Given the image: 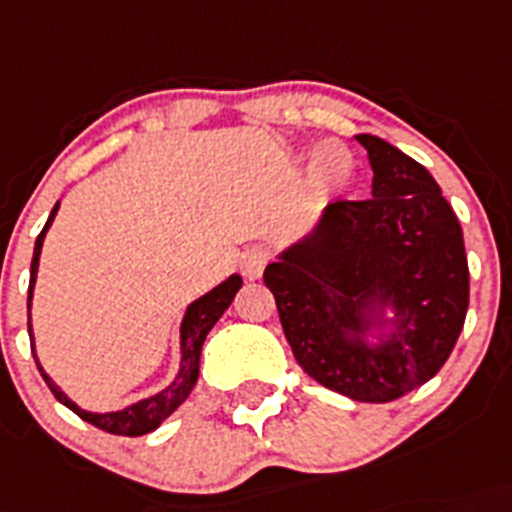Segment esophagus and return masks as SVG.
I'll return each instance as SVG.
<instances>
[{
	"instance_id": "obj_1",
	"label": "esophagus",
	"mask_w": 512,
	"mask_h": 512,
	"mask_svg": "<svg viewBox=\"0 0 512 512\" xmlns=\"http://www.w3.org/2000/svg\"><path fill=\"white\" fill-rule=\"evenodd\" d=\"M267 262H270V250L255 245V247H250V250H245V255H242V260H240V267L247 278L257 280L262 272H265Z\"/></svg>"
}]
</instances>
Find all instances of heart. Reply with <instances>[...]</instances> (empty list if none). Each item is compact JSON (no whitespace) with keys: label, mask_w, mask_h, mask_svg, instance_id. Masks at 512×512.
Segmentation results:
<instances>
[{"label":"heart","mask_w":512,"mask_h":512,"mask_svg":"<svg viewBox=\"0 0 512 512\" xmlns=\"http://www.w3.org/2000/svg\"><path fill=\"white\" fill-rule=\"evenodd\" d=\"M318 164H321V169L326 171V174H346L348 169V156L343 148L333 146V143H328V146H323L321 151H318Z\"/></svg>","instance_id":"b5f03b06"}]
</instances>
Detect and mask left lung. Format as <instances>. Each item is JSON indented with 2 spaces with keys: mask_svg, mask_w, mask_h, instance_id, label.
<instances>
[{
  "mask_svg": "<svg viewBox=\"0 0 512 512\" xmlns=\"http://www.w3.org/2000/svg\"><path fill=\"white\" fill-rule=\"evenodd\" d=\"M374 197L328 204L310 240L265 267L295 361L318 384L386 404L432 379L450 358L470 303V270L457 214L422 164L376 136ZM394 302L400 331L384 347L346 342L360 300Z\"/></svg>",
  "mask_w": 512,
  "mask_h": 512,
  "instance_id": "obj_1",
  "label": "left lung"
}]
</instances>
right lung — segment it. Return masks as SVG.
<instances>
[{
    "instance_id": "1",
    "label": "right lung",
    "mask_w": 512,
    "mask_h": 512,
    "mask_svg": "<svg viewBox=\"0 0 512 512\" xmlns=\"http://www.w3.org/2000/svg\"><path fill=\"white\" fill-rule=\"evenodd\" d=\"M55 212H57V204L52 207L50 219H47V224L42 227L40 237H37V242H35V255H32V267H30V298H27V303L32 300V285H35L42 240H45V232H47V227H50V222L55 219ZM240 288H242V280L237 278V275H232L227 283H222L219 288H214L212 293H207L204 298H199L197 303L189 305V310H186V315H184V323H181V371H179V376H176L174 384L166 386L161 394L151 396V399L138 401V404L123 409V412H113V414L83 412V409L75 407L73 401H70L68 396L62 394V391L52 384L50 376L42 371L40 364H37V369H40L42 379H45V384L50 386V391L55 394V399L62 401V404H65L68 409H73L80 419H85V422L93 424V427L103 429V432H108V434H118V437H141V434L154 432V429L159 427V424L164 422V419L169 417L176 407H179L181 401L189 396V391L194 389V384H197L199 353H202L204 338H207V333L212 331L214 323L219 321V315L229 308L234 293H237ZM27 328H30V341H32V326H27Z\"/></svg>"
}]
</instances>
